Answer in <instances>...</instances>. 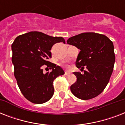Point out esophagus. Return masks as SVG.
I'll list each match as a JSON object with an SVG mask.
<instances>
[{
    "label": "esophagus",
    "mask_w": 125,
    "mask_h": 125,
    "mask_svg": "<svg viewBox=\"0 0 125 125\" xmlns=\"http://www.w3.org/2000/svg\"><path fill=\"white\" fill-rule=\"evenodd\" d=\"M70 74V73L68 72V71H65V75H66V76H68V75H69Z\"/></svg>",
    "instance_id": "esophagus-1"
}]
</instances>
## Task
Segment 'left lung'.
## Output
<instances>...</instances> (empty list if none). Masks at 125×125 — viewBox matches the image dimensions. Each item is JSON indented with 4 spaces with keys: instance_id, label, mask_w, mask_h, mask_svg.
<instances>
[{
    "instance_id": "obj_1",
    "label": "left lung",
    "mask_w": 125,
    "mask_h": 125,
    "mask_svg": "<svg viewBox=\"0 0 125 125\" xmlns=\"http://www.w3.org/2000/svg\"><path fill=\"white\" fill-rule=\"evenodd\" d=\"M67 44L80 49L76 65L83 74L74 72L77 80L71 86V91L82 100L93 99L101 94L108 83L112 74L115 57L113 42L104 35L85 32L73 36Z\"/></svg>"
}]
</instances>
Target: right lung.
<instances>
[{"instance_id": "obj_1", "label": "right lung", "mask_w": 125, "mask_h": 125, "mask_svg": "<svg viewBox=\"0 0 125 125\" xmlns=\"http://www.w3.org/2000/svg\"><path fill=\"white\" fill-rule=\"evenodd\" d=\"M65 43L62 37H52L40 32H30L17 36L11 45L14 75L24 97L35 104L49 101L54 94L53 81L64 74L58 65L48 61L55 43ZM44 66L52 69L43 73Z\"/></svg>"}]
</instances>
